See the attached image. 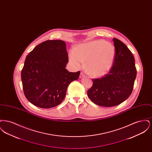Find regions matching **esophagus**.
Returning a JSON list of instances; mask_svg holds the SVG:
<instances>
[{"label":"esophagus","instance_id":"1","mask_svg":"<svg viewBox=\"0 0 152 152\" xmlns=\"http://www.w3.org/2000/svg\"><path fill=\"white\" fill-rule=\"evenodd\" d=\"M84 76H85V75H84V73H83L82 72L80 73V78L84 77Z\"/></svg>","mask_w":152,"mask_h":152}]
</instances>
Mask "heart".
<instances>
[{
    "label": "heart",
    "instance_id": "1",
    "mask_svg": "<svg viewBox=\"0 0 152 152\" xmlns=\"http://www.w3.org/2000/svg\"><path fill=\"white\" fill-rule=\"evenodd\" d=\"M116 56V49L111 43L97 40L81 44L71 51L69 61L73 66L79 69L86 61V68L94 77H101L112 69Z\"/></svg>",
    "mask_w": 152,
    "mask_h": 152
}]
</instances>
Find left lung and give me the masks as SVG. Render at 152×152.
Instances as JSON below:
<instances>
[{
  "instance_id": "8db88e82",
  "label": "left lung",
  "mask_w": 152,
  "mask_h": 152,
  "mask_svg": "<svg viewBox=\"0 0 152 152\" xmlns=\"http://www.w3.org/2000/svg\"><path fill=\"white\" fill-rule=\"evenodd\" d=\"M116 56L108 74L100 79H92L93 86L87 94L95 104L110 107L126 100L132 92L137 70L134 58L127 46L113 39Z\"/></svg>"
}]
</instances>
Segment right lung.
<instances>
[{
	"label": "right lung",
	"instance_id": "right-lung-1",
	"mask_svg": "<svg viewBox=\"0 0 152 152\" xmlns=\"http://www.w3.org/2000/svg\"><path fill=\"white\" fill-rule=\"evenodd\" d=\"M66 44L60 40L39 44L26 58L21 72L24 94L33 105L48 109L65 98L69 84L78 79L80 72H69Z\"/></svg>",
	"mask_w": 152,
	"mask_h": 152
}]
</instances>
